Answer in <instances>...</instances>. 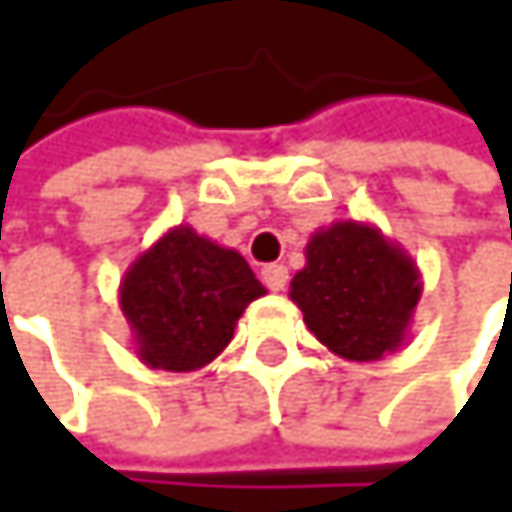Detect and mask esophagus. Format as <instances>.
<instances>
[{
  "instance_id": "obj_1",
  "label": "esophagus",
  "mask_w": 512,
  "mask_h": 512,
  "mask_svg": "<svg viewBox=\"0 0 512 512\" xmlns=\"http://www.w3.org/2000/svg\"><path fill=\"white\" fill-rule=\"evenodd\" d=\"M260 281H263L272 293H278V290L287 287V269H284L281 263H266V266L260 269Z\"/></svg>"
}]
</instances>
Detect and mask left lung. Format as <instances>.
I'll use <instances>...</instances> for the list:
<instances>
[{
    "mask_svg": "<svg viewBox=\"0 0 512 512\" xmlns=\"http://www.w3.org/2000/svg\"><path fill=\"white\" fill-rule=\"evenodd\" d=\"M421 290L412 255L356 219L314 231L290 281L308 332L347 361H379L403 347Z\"/></svg>",
    "mask_w": 512,
    "mask_h": 512,
    "instance_id": "1",
    "label": "left lung"
}]
</instances>
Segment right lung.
<instances>
[{
  "mask_svg": "<svg viewBox=\"0 0 512 512\" xmlns=\"http://www.w3.org/2000/svg\"><path fill=\"white\" fill-rule=\"evenodd\" d=\"M263 293L240 252L177 225L130 263L118 305L139 361L189 373L231 344L237 320Z\"/></svg>",
  "mask_w": 512,
  "mask_h": 512,
  "instance_id": "add662e5",
  "label": "right lung"
}]
</instances>
